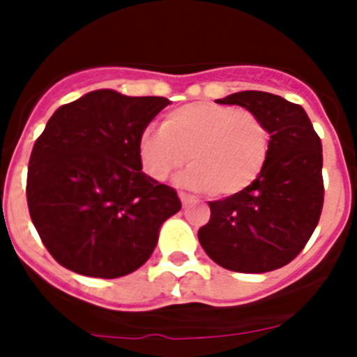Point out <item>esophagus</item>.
<instances>
[{
    "label": "esophagus",
    "mask_w": 357,
    "mask_h": 357,
    "mask_svg": "<svg viewBox=\"0 0 357 357\" xmlns=\"http://www.w3.org/2000/svg\"><path fill=\"white\" fill-rule=\"evenodd\" d=\"M179 200H181L183 207H189L192 206V204H196V196L187 195V192H179Z\"/></svg>",
    "instance_id": "1"
}]
</instances>
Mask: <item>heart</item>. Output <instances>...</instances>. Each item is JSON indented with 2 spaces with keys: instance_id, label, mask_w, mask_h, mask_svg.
Segmentation results:
<instances>
[{
  "instance_id": "obj_1",
  "label": "heart",
  "mask_w": 357,
  "mask_h": 357,
  "mask_svg": "<svg viewBox=\"0 0 357 357\" xmlns=\"http://www.w3.org/2000/svg\"><path fill=\"white\" fill-rule=\"evenodd\" d=\"M268 150L271 135L257 114L215 102L174 109L162 129H146L139 137L140 165L148 176L162 181L189 159L181 183L217 198L248 189L263 172Z\"/></svg>"
}]
</instances>
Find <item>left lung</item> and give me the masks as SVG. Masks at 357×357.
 I'll use <instances>...</instances> for the list:
<instances>
[{
    "mask_svg": "<svg viewBox=\"0 0 357 357\" xmlns=\"http://www.w3.org/2000/svg\"><path fill=\"white\" fill-rule=\"evenodd\" d=\"M217 103L257 114L271 135V150L248 189L209 202L211 218L198 229V241L228 271H276L304 250L321 218L322 142L304 109L271 92H235Z\"/></svg>",
    "mask_w": 357,
    "mask_h": 357,
    "instance_id": "1",
    "label": "left lung"
}]
</instances>
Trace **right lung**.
<instances>
[{
  "instance_id": "right-lung-1",
  "label": "right lung",
  "mask_w": 357,
  "mask_h": 357,
  "mask_svg": "<svg viewBox=\"0 0 357 357\" xmlns=\"http://www.w3.org/2000/svg\"><path fill=\"white\" fill-rule=\"evenodd\" d=\"M168 103L102 89L47 120L31 151L25 192L59 265L111 280L150 259L161 224L181 209L178 192L146 176L139 157L140 133Z\"/></svg>"
}]
</instances>
